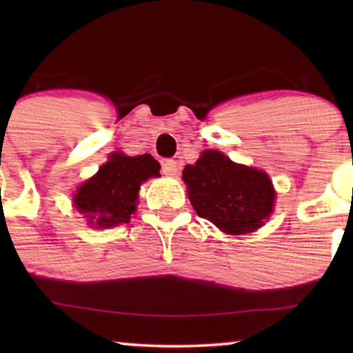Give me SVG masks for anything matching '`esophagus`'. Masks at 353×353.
Segmentation results:
<instances>
[{
  "label": "esophagus",
  "mask_w": 353,
  "mask_h": 353,
  "mask_svg": "<svg viewBox=\"0 0 353 353\" xmlns=\"http://www.w3.org/2000/svg\"><path fill=\"white\" fill-rule=\"evenodd\" d=\"M162 173L167 176H173L178 173V162L173 161V159H167L162 163Z\"/></svg>",
  "instance_id": "34e87169"
}]
</instances>
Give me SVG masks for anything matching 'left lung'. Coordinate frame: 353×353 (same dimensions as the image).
Returning <instances> with one entry per match:
<instances>
[{"label":"left lung","instance_id":"1","mask_svg":"<svg viewBox=\"0 0 353 353\" xmlns=\"http://www.w3.org/2000/svg\"><path fill=\"white\" fill-rule=\"evenodd\" d=\"M183 181L196 214L228 234L260 228L273 212L274 190L265 172L239 165L219 151L186 165Z\"/></svg>","mask_w":353,"mask_h":353}]
</instances>
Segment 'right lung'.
<instances>
[{"instance_id":"1","label":"right lung","mask_w":353,"mask_h":353,"mask_svg":"<svg viewBox=\"0 0 353 353\" xmlns=\"http://www.w3.org/2000/svg\"><path fill=\"white\" fill-rule=\"evenodd\" d=\"M159 162L149 154L128 157L115 152L74 196V204L94 228L128 223L137 210L139 185L159 176Z\"/></svg>"}]
</instances>
